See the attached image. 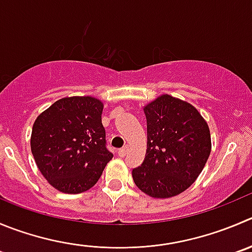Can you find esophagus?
Returning <instances> with one entry per match:
<instances>
[{
    "instance_id": "esophagus-1",
    "label": "esophagus",
    "mask_w": 252,
    "mask_h": 252,
    "mask_svg": "<svg viewBox=\"0 0 252 252\" xmlns=\"http://www.w3.org/2000/svg\"><path fill=\"white\" fill-rule=\"evenodd\" d=\"M127 152H128V146H124L121 150H119V155L121 156V157H125V156L127 155Z\"/></svg>"
}]
</instances>
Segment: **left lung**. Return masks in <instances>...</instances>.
Masks as SVG:
<instances>
[{
	"label": "left lung",
	"mask_w": 252,
	"mask_h": 252,
	"mask_svg": "<svg viewBox=\"0 0 252 252\" xmlns=\"http://www.w3.org/2000/svg\"><path fill=\"white\" fill-rule=\"evenodd\" d=\"M147 151L132 169L136 186L152 198H171L188 189L204 168L212 150L208 124L189 102L160 95L143 107Z\"/></svg>",
	"instance_id": "obj_1"
}]
</instances>
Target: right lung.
Returning a JSON list of instances; mask_svg holds the SVG:
<instances>
[{
  "label": "right lung",
  "mask_w": 252,
  "mask_h": 252,
  "mask_svg": "<svg viewBox=\"0 0 252 252\" xmlns=\"http://www.w3.org/2000/svg\"><path fill=\"white\" fill-rule=\"evenodd\" d=\"M104 104L92 96L58 100L34 121L31 150L38 169L59 191L78 194L96 184L114 155L106 148Z\"/></svg>",
  "instance_id": "add662e5"
}]
</instances>
